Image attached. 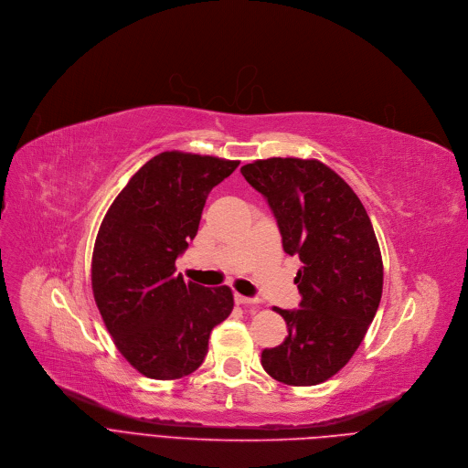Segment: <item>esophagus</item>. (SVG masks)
Wrapping results in <instances>:
<instances>
[{
  "label": "esophagus",
  "instance_id": "34e87169",
  "mask_svg": "<svg viewBox=\"0 0 468 468\" xmlns=\"http://www.w3.org/2000/svg\"><path fill=\"white\" fill-rule=\"evenodd\" d=\"M235 303L237 304H244V306H256L258 301L256 299H250V296H244V294H235Z\"/></svg>",
  "mask_w": 468,
  "mask_h": 468
}]
</instances>
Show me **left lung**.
Returning a JSON list of instances; mask_svg holds the SVG:
<instances>
[{"label":"left lung","instance_id":"obj_1","mask_svg":"<svg viewBox=\"0 0 468 468\" xmlns=\"http://www.w3.org/2000/svg\"><path fill=\"white\" fill-rule=\"evenodd\" d=\"M278 220L282 244L303 261L301 310H280L287 335L261 353L263 369L289 387H314L360 347L382 294V258L367 212L334 169L315 158H267L240 167Z\"/></svg>","mask_w":468,"mask_h":468}]
</instances>
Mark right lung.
<instances>
[{
  "mask_svg": "<svg viewBox=\"0 0 468 468\" xmlns=\"http://www.w3.org/2000/svg\"><path fill=\"white\" fill-rule=\"evenodd\" d=\"M239 164L164 151L138 169L102 218L91 260L95 303L117 351L149 378L194 373L210 330L233 310L228 285L186 283L176 260L197 233L208 192Z\"/></svg>",
  "mask_w": 468,
  "mask_h": 468,
  "instance_id": "right-lung-1",
  "label": "right lung"
}]
</instances>
